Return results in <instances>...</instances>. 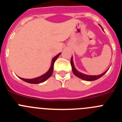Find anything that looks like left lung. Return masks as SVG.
Returning <instances> with one entry per match:
<instances>
[{
    "instance_id": "1",
    "label": "left lung",
    "mask_w": 122,
    "mask_h": 122,
    "mask_svg": "<svg viewBox=\"0 0 122 122\" xmlns=\"http://www.w3.org/2000/svg\"><path fill=\"white\" fill-rule=\"evenodd\" d=\"M71 65L72 67V71H73V73L75 76H76L77 77H79L81 79H83V80L87 81H95L97 80L98 79L100 78L101 76H103L104 74H105L106 72L107 71V70H109V68L107 69V70L105 72H104L102 74H100V75H95V76H92V75H87V74H85L84 73H82L81 72L78 71L76 69L75 66L74 65V63H73V57H71Z\"/></svg>"
}]
</instances>
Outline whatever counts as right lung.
<instances>
[{"label":"right lung","mask_w":122,"mask_h":122,"mask_svg":"<svg viewBox=\"0 0 122 122\" xmlns=\"http://www.w3.org/2000/svg\"><path fill=\"white\" fill-rule=\"evenodd\" d=\"M61 53H59V54H57L56 56H55L52 59L51 62V65L50 68L49 69V70L47 71V73H46L45 74H44L43 75L40 76V77H36V78L33 79H24V78H21V77H19L20 79H21L22 80H23L24 81L26 82L30 83V84H40V83L43 82L45 81H46L49 77H50L51 76L52 74V72H53V69H54V64L55 61L56 60V59H57L58 57L60 55Z\"/></svg>","instance_id":"obj_1"}]
</instances>
